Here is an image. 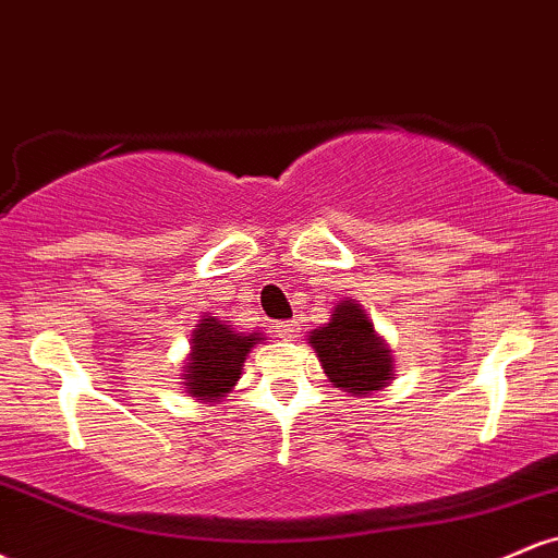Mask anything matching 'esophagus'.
Segmentation results:
<instances>
[{
	"label": "esophagus",
	"instance_id": "esophagus-1",
	"mask_svg": "<svg viewBox=\"0 0 558 558\" xmlns=\"http://www.w3.org/2000/svg\"><path fill=\"white\" fill-rule=\"evenodd\" d=\"M275 330H278L280 338H296L299 336V323H296V319H288V323L275 325Z\"/></svg>",
	"mask_w": 558,
	"mask_h": 558
}]
</instances>
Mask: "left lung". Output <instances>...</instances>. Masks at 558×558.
I'll return each instance as SVG.
<instances>
[{"instance_id":"8db88e82","label":"left lung","mask_w":558,"mask_h":558,"mask_svg":"<svg viewBox=\"0 0 558 558\" xmlns=\"http://www.w3.org/2000/svg\"><path fill=\"white\" fill-rule=\"evenodd\" d=\"M306 341L315 349L332 388L351 396H369L393 380L396 364L390 345L354 299L338 301L328 323L312 330Z\"/></svg>"}]
</instances>
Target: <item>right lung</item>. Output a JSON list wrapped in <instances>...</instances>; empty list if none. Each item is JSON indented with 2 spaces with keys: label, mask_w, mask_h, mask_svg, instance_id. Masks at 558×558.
Masks as SVG:
<instances>
[{
  "label": "right lung",
  "mask_w": 558,
  "mask_h": 558,
  "mask_svg": "<svg viewBox=\"0 0 558 558\" xmlns=\"http://www.w3.org/2000/svg\"><path fill=\"white\" fill-rule=\"evenodd\" d=\"M265 332H239L228 319L202 315L194 325L191 351L183 362L185 393L196 401L215 403L226 399L241 380L243 362L257 343H265Z\"/></svg>",
  "instance_id": "obj_1"
}]
</instances>
